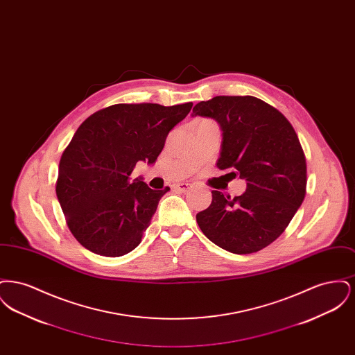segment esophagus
Wrapping results in <instances>:
<instances>
[{"mask_svg": "<svg viewBox=\"0 0 355 355\" xmlns=\"http://www.w3.org/2000/svg\"><path fill=\"white\" fill-rule=\"evenodd\" d=\"M190 187H191L190 184H177V185H174V190L181 191V193H186V191H189Z\"/></svg>", "mask_w": 355, "mask_h": 355, "instance_id": "esophagus-1", "label": "esophagus"}]
</instances>
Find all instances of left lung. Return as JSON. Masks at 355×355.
I'll return each instance as SVG.
<instances>
[{"mask_svg":"<svg viewBox=\"0 0 355 355\" xmlns=\"http://www.w3.org/2000/svg\"><path fill=\"white\" fill-rule=\"evenodd\" d=\"M193 116L214 119L222 129L220 170L239 175L246 191L232 198L213 190L197 214L203 234L234 254L262 250L281 236L306 194V158L291 123L253 96H217L198 102Z\"/></svg>","mask_w":355,"mask_h":355,"instance_id":"left-lung-1","label":"left lung"}]
</instances>
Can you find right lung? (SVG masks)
<instances>
[{"label":"right lung","mask_w":355,"mask_h":355,"mask_svg":"<svg viewBox=\"0 0 355 355\" xmlns=\"http://www.w3.org/2000/svg\"><path fill=\"white\" fill-rule=\"evenodd\" d=\"M193 102L117 103L85 119L62 153L55 193L69 230L85 249L121 257L141 243L159 200L170 190H153L132 180L138 161L153 164L170 130Z\"/></svg>","instance_id":"add662e5"}]
</instances>
